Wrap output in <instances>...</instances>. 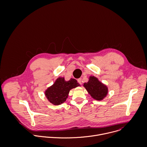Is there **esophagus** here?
I'll list each match as a JSON object with an SVG mask.
<instances>
[{
    "label": "esophagus",
    "instance_id": "obj_1",
    "mask_svg": "<svg viewBox=\"0 0 147 147\" xmlns=\"http://www.w3.org/2000/svg\"><path fill=\"white\" fill-rule=\"evenodd\" d=\"M78 82L79 84H80V85H82V79H81V78L78 79Z\"/></svg>",
    "mask_w": 147,
    "mask_h": 147
}]
</instances>
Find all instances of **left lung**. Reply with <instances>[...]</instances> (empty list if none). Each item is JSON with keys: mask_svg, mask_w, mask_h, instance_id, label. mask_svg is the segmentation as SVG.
Wrapping results in <instances>:
<instances>
[{"mask_svg": "<svg viewBox=\"0 0 147 147\" xmlns=\"http://www.w3.org/2000/svg\"><path fill=\"white\" fill-rule=\"evenodd\" d=\"M83 86L90 96L97 101L104 100L108 93L107 86L94 76H90L88 82Z\"/></svg>", "mask_w": 147, "mask_h": 147, "instance_id": "8db88e82", "label": "left lung"}]
</instances>
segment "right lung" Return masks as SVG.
I'll return each mask as SVG.
<instances>
[{
	"instance_id": "obj_1",
	"label": "right lung",
	"mask_w": 147,
	"mask_h": 147,
	"mask_svg": "<svg viewBox=\"0 0 147 147\" xmlns=\"http://www.w3.org/2000/svg\"><path fill=\"white\" fill-rule=\"evenodd\" d=\"M79 86L80 85L75 79H70L69 80L65 81L64 78L59 77L54 84L46 89L45 95L52 104L61 105L66 101L70 90Z\"/></svg>"
}]
</instances>
